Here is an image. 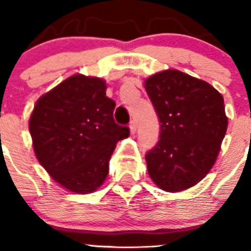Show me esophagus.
I'll list each match as a JSON object with an SVG mask.
<instances>
[{"instance_id":"1","label":"esophagus","mask_w":251,"mask_h":251,"mask_svg":"<svg viewBox=\"0 0 251 251\" xmlns=\"http://www.w3.org/2000/svg\"><path fill=\"white\" fill-rule=\"evenodd\" d=\"M129 130H130V134H134L135 130H137V123L134 121L129 124Z\"/></svg>"}]
</instances>
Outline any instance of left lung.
Listing matches in <instances>:
<instances>
[{"label": "left lung", "mask_w": 251, "mask_h": 251, "mask_svg": "<svg viewBox=\"0 0 251 251\" xmlns=\"http://www.w3.org/2000/svg\"><path fill=\"white\" fill-rule=\"evenodd\" d=\"M160 123L158 144L147 153L158 188L178 193L194 187L215 164L227 129L224 98L199 78L165 70L144 79Z\"/></svg>", "instance_id": "8db88e82"}]
</instances>
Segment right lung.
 Here are the masks:
<instances>
[{
  "instance_id": "1",
  "label": "right lung",
  "mask_w": 251,
  "mask_h": 251,
  "mask_svg": "<svg viewBox=\"0 0 251 251\" xmlns=\"http://www.w3.org/2000/svg\"><path fill=\"white\" fill-rule=\"evenodd\" d=\"M100 77L77 73L42 94L28 128L37 160L50 178L75 194L102 187L117 143L129 135L114 123L116 103Z\"/></svg>"
}]
</instances>
